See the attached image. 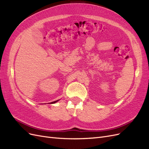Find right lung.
<instances>
[{"instance_id": "1", "label": "right lung", "mask_w": 149, "mask_h": 149, "mask_svg": "<svg viewBox=\"0 0 149 149\" xmlns=\"http://www.w3.org/2000/svg\"><path fill=\"white\" fill-rule=\"evenodd\" d=\"M57 101H53V102H51V103H52V104H53V103H55V102H57Z\"/></svg>"}]
</instances>
